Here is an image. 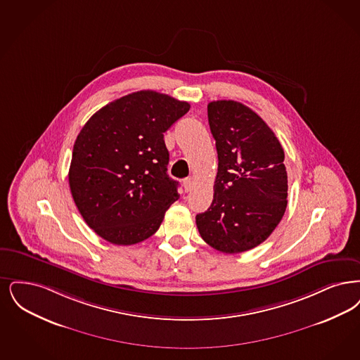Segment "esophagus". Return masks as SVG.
I'll list each match as a JSON object with an SVG mask.
<instances>
[{
    "label": "esophagus",
    "mask_w": 360,
    "mask_h": 360,
    "mask_svg": "<svg viewBox=\"0 0 360 360\" xmlns=\"http://www.w3.org/2000/svg\"><path fill=\"white\" fill-rule=\"evenodd\" d=\"M194 186V181L191 179V178H186L185 181H184V187H185V191H190L191 188Z\"/></svg>",
    "instance_id": "esophagus-1"
}]
</instances>
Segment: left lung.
<instances>
[{
  "instance_id": "8db88e82",
  "label": "left lung",
  "mask_w": 360,
  "mask_h": 360,
  "mask_svg": "<svg viewBox=\"0 0 360 360\" xmlns=\"http://www.w3.org/2000/svg\"><path fill=\"white\" fill-rule=\"evenodd\" d=\"M207 119L218 172L213 202L195 217L197 228L212 248L241 253L264 243L285 213L284 150L269 126L243 103L212 101Z\"/></svg>"
}]
</instances>
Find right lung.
Listing matches in <instances>:
<instances>
[{
  "instance_id": "right-lung-1",
  "label": "right lung",
  "mask_w": 360,
  "mask_h": 360,
  "mask_svg": "<svg viewBox=\"0 0 360 360\" xmlns=\"http://www.w3.org/2000/svg\"><path fill=\"white\" fill-rule=\"evenodd\" d=\"M188 110L187 101L138 91L104 105L77 135L68 173L73 201L105 241L147 240L179 198L163 132Z\"/></svg>"
}]
</instances>
